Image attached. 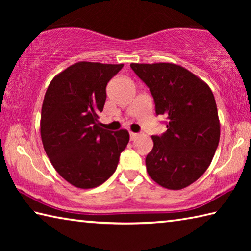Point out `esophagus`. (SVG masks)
<instances>
[{"mask_svg":"<svg viewBox=\"0 0 251 251\" xmlns=\"http://www.w3.org/2000/svg\"><path fill=\"white\" fill-rule=\"evenodd\" d=\"M129 136H130V141H134V139L138 136V134L133 133V131H129Z\"/></svg>","mask_w":251,"mask_h":251,"instance_id":"34e87169","label":"esophagus"}]
</instances>
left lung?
<instances>
[{
    "mask_svg": "<svg viewBox=\"0 0 251 251\" xmlns=\"http://www.w3.org/2000/svg\"><path fill=\"white\" fill-rule=\"evenodd\" d=\"M130 67L155 100L157 115L167 116V130L151 136L146 157L148 175L167 189L192 185L207 171L218 147L220 122L210 87L192 72L174 63Z\"/></svg>",
    "mask_w": 251,
    "mask_h": 251,
    "instance_id": "1",
    "label": "left lung"
}]
</instances>
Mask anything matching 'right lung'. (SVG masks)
<instances>
[{
    "label": "right lung",
    "mask_w": 251,
    "mask_h": 251,
    "mask_svg": "<svg viewBox=\"0 0 251 251\" xmlns=\"http://www.w3.org/2000/svg\"><path fill=\"white\" fill-rule=\"evenodd\" d=\"M124 64L78 62L58 73L46 90L41 113V138L59 175L77 188L103 184L116 171L129 142L126 129L99 125L106 85Z\"/></svg>",
    "instance_id": "add662e5"
}]
</instances>
